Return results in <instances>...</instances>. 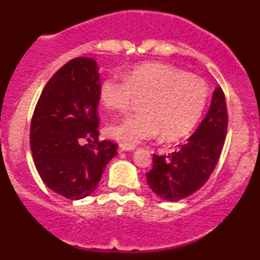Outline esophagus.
<instances>
[{
    "label": "esophagus",
    "mask_w": 260,
    "mask_h": 260,
    "mask_svg": "<svg viewBox=\"0 0 260 260\" xmlns=\"http://www.w3.org/2000/svg\"><path fill=\"white\" fill-rule=\"evenodd\" d=\"M134 147H127V145H123V144H120V150L121 151H131L133 150Z\"/></svg>",
    "instance_id": "esophagus-1"
}]
</instances>
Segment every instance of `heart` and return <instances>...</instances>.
I'll list each match as a JSON object with an SVG mask.
<instances>
[{"label": "heart", "mask_w": 260, "mask_h": 260, "mask_svg": "<svg viewBox=\"0 0 260 260\" xmlns=\"http://www.w3.org/2000/svg\"><path fill=\"white\" fill-rule=\"evenodd\" d=\"M204 80L161 63L132 68L126 79L110 76L101 82L99 96L109 110L123 111L136 99L138 113L107 126V134L121 144L134 147L160 133L164 140L183 138L194 129L208 101Z\"/></svg>", "instance_id": "b5f03b06"}]
</instances>
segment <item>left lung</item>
I'll use <instances>...</instances> for the list:
<instances>
[{
    "mask_svg": "<svg viewBox=\"0 0 260 260\" xmlns=\"http://www.w3.org/2000/svg\"><path fill=\"white\" fill-rule=\"evenodd\" d=\"M226 131L225 95L217 86L207 116L196 132L169 155H153V169L147 174L151 190L164 201L177 202L203 187L215 169Z\"/></svg>",
    "mask_w": 260,
    "mask_h": 260,
    "instance_id": "8db88e82",
    "label": "left lung"
}]
</instances>
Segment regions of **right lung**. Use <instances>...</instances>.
<instances>
[{"label": "right lung", "instance_id": "right-lung-1", "mask_svg": "<svg viewBox=\"0 0 260 260\" xmlns=\"http://www.w3.org/2000/svg\"><path fill=\"white\" fill-rule=\"evenodd\" d=\"M100 74L96 61L71 59L45 85L30 126V149L41 180L72 201L96 189L117 144L99 142ZM94 139L91 145L84 140Z\"/></svg>", "mask_w": 260, "mask_h": 260}]
</instances>
